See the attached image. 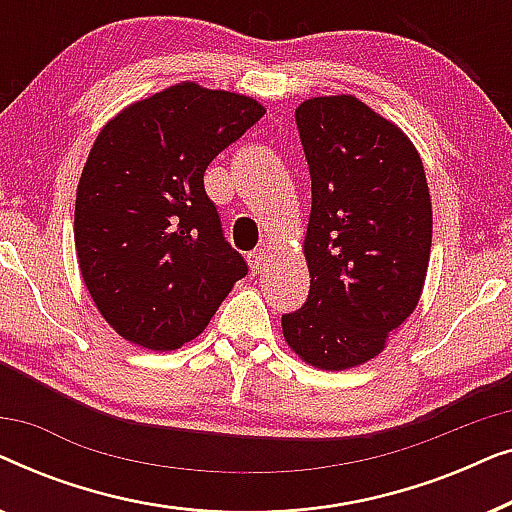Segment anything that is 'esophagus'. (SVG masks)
Wrapping results in <instances>:
<instances>
[{
  "label": "esophagus",
  "instance_id": "obj_1",
  "mask_svg": "<svg viewBox=\"0 0 512 512\" xmlns=\"http://www.w3.org/2000/svg\"><path fill=\"white\" fill-rule=\"evenodd\" d=\"M247 261H249L251 272H261L263 265L268 263V254H265L263 249H256V251H251V254L247 256Z\"/></svg>",
  "mask_w": 512,
  "mask_h": 512
}]
</instances>
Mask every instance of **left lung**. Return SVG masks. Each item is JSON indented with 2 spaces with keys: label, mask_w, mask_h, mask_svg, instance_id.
Returning a JSON list of instances; mask_svg holds the SVG:
<instances>
[{
  "label": "left lung",
  "mask_w": 512,
  "mask_h": 512,
  "mask_svg": "<svg viewBox=\"0 0 512 512\" xmlns=\"http://www.w3.org/2000/svg\"><path fill=\"white\" fill-rule=\"evenodd\" d=\"M312 179L310 296L282 314L284 340L321 370L375 359L415 312L431 256V195L408 135L354 95L296 109Z\"/></svg>",
  "instance_id": "obj_1"
}]
</instances>
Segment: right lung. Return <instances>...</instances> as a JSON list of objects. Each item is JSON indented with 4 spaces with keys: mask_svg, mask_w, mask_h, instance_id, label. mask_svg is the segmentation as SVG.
<instances>
[{
    "mask_svg": "<svg viewBox=\"0 0 512 512\" xmlns=\"http://www.w3.org/2000/svg\"><path fill=\"white\" fill-rule=\"evenodd\" d=\"M263 114L247 95L184 81L97 135L76 188V256L95 307L132 345L167 352L198 338L247 275L202 177Z\"/></svg>",
    "mask_w": 512,
    "mask_h": 512,
    "instance_id": "obj_1",
    "label": "right lung"
}]
</instances>
